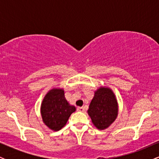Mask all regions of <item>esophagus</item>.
Wrapping results in <instances>:
<instances>
[{
  "label": "esophagus",
  "mask_w": 159,
  "mask_h": 159,
  "mask_svg": "<svg viewBox=\"0 0 159 159\" xmlns=\"http://www.w3.org/2000/svg\"><path fill=\"white\" fill-rule=\"evenodd\" d=\"M77 110H78V111H79V112H84V111H85V109H84V107H78Z\"/></svg>",
  "instance_id": "34e87169"
}]
</instances>
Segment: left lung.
<instances>
[{"label": "left lung", "instance_id": "left-lung-1", "mask_svg": "<svg viewBox=\"0 0 159 159\" xmlns=\"http://www.w3.org/2000/svg\"><path fill=\"white\" fill-rule=\"evenodd\" d=\"M87 114L98 130L110 126L118 115V102L113 90L107 87H98L95 91Z\"/></svg>", "mask_w": 159, "mask_h": 159}]
</instances>
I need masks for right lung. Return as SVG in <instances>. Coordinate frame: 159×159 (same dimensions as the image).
Here are the masks:
<instances>
[{
	"mask_svg": "<svg viewBox=\"0 0 159 159\" xmlns=\"http://www.w3.org/2000/svg\"><path fill=\"white\" fill-rule=\"evenodd\" d=\"M75 110V107L69 105L66 99L64 90L56 87L45 94L40 107L43 123L53 131H59L64 127Z\"/></svg>",
	"mask_w": 159,
	"mask_h": 159,
	"instance_id": "add662e5",
	"label": "right lung"
}]
</instances>
